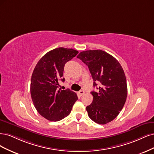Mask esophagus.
Listing matches in <instances>:
<instances>
[{"label": "esophagus", "mask_w": 154, "mask_h": 154, "mask_svg": "<svg viewBox=\"0 0 154 154\" xmlns=\"http://www.w3.org/2000/svg\"><path fill=\"white\" fill-rule=\"evenodd\" d=\"M84 94V91H83V90H81V91H79V95H80V96L83 95Z\"/></svg>", "instance_id": "1"}]
</instances>
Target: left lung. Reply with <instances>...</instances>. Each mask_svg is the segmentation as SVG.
Returning a JSON list of instances; mask_svg holds the SVG:
<instances>
[{
    "instance_id": "1",
    "label": "left lung",
    "mask_w": 154,
    "mask_h": 154,
    "mask_svg": "<svg viewBox=\"0 0 154 154\" xmlns=\"http://www.w3.org/2000/svg\"><path fill=\"white\" fill-rule=\"evenodd\" d=\"M77 57L88 66L93 86L98 82L100 84L98 92H91L93 102L86 107L89 117L102 125L112 121L122 111L127 96V80L121 64L102 50L82 51Z\"/></svg>"
}]
</instances>
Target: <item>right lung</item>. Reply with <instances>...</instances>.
Returning a JSON list of instances; mask_svg holds the SVG:
<instances>
[{"mask_svg": "<svg viewBox=\"0 0 154 154\" xmlns=\"http://www.w3.org/2000/svg\"><path fill=\"white\" fill-rule=\"evenodd\" d=\"M77 51L59 47L49 51L39 59L32 74L31 95L40 115L49 121L57 122L68 116L77 100V94L67 89H59L66 63L76 56Z\"/></svg>", "mask_w": 154, "mask_h": 154, "instance_id": "add662e5", "label": "right lung"}]
</instances>
